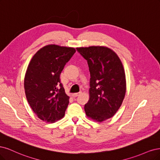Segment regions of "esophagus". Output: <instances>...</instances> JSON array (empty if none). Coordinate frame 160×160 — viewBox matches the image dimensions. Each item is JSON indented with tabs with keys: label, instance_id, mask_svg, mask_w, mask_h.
Listing matches in <instances>:
<instances>
[{
	"label": "esophagus",
	"instance_id": "esophagus-1",
	"mask_svg": "<svg viewBox=\"0 0 160 160\" xmlns=\"http://www.w3.org/2000/svg\"><path fill=\"white\" fill-rule=\"evenodd\" d=\"M80 94H81L80 92H78V93H74V94H73V96H74V97H77V96H78Z\"/></svg>",
	"mask_w": 160,
	"mask_h": 160
}]
</instances>
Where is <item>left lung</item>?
<instances>
[{
  "label": "left lung",
  "instance_id": "obj_1",
  "mask_svg": "<svg viewBox=\"0 0 160 160\" xmlns=\"http://www.w3.org/2000/svg\"><path fill=\"white\" fill-rule=\"evenodd\" d=\"M88 64L90 99L84 106L88 117L101 122L112 118L121 106L126 90V75L120 59L109 48H76Z\"/></svg>",
  "mask_w": 160,
  "mask_h": 160
}]
</instances>
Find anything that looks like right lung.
<instances>
[{
    "instance_id": "right-lung-1",
    "label": "right lung",
    "mask_w": 160,
    "mask_h": 160,
    "mask_svg": "<svg viewBox=\"0 0 160 160\" xmlns=\"http://www.w3.org/2000/svg\"><path fill=\"white\" fill-rule=\"evenodd\" d=\"M75 52L74 48L50 44L40 48L30 60L24 90L28 104L40 120L53 123L64 117L70 97L60 75Z\"/></svg>"
}]
</instances>
